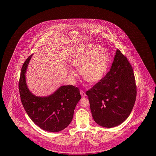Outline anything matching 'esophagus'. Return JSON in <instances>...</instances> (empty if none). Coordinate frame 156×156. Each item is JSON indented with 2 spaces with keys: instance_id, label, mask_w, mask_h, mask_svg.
Segmentation results:
<instances>
[{
  "instance_id": "obj_1",
  "label": "esophagus",
  "mask_w": 156,
  "mask_h": 156,
  "mask_svg": "<svg viewBox=\"0 0 156 156\" xmlns=\"http://www.w3.org/2000/svg\"><path fill=\"white\" fill-rule=\"evenodd\" d=\"M80 94L81 95V96L82 97H85L86 94V93H85V92H84V91L82 90H80Z\"/></svg>"
}]
</instances>
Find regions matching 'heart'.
I'll return each mask as SVG.
<instances>
[{"mask_svg": "<svg viewBox=\"0 0 156 156\" xmlns=\"http://www.w3.org/2000/svg\"><path fill=\"white\" fill-rule=\"evenodd\" d=\"M72 66L80 69L82 78L90 83H96L105 76L109 66V55L102 47L93 44H86L79 47L73 53L69 59ZM71 76L76 73L69 69Z\"/></svg>", "mask_w": 156, "mask_h": 156, "instance_id": "1", "label": "heart"}]
</instances>
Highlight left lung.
Returning <instances> with one entry per match:
<instances>
[{
  "mask_svg": "<svg viewBox=\"0 0 156 156\" xmlns=\"http://www.w3.org/2000/svg\"><path fill=\"white\" fill-rule=\"evenodd\" d=\"M136 94L132 67L118 49L110 71L86 91L95 122L108 128L117 126L128 118L134 105Z\"/></svg>",
  "mask_w": 156,
  "mask_h": 156,
  "instance_id": "8db88e82",
  "label": "left lung"
}]
</instances>
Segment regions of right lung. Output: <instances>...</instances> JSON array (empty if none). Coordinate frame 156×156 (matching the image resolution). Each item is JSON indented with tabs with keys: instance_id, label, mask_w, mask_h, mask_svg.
<instances>
[{
	"instance_id": "obj_1",
	"label": "right lung",
	"mask_w": 156,
	"mask_h": 156,
	"mask_svg": "<svg viewBox=\"0 0 156 156\" xmlns=\"http://www.w3.org/2000/svg\"><path fill=\"white\" fill-rule=\"evenodd\" d=\"M32 55L24 62L19 78L22 103L28 117L39 128L50 132H58L71 122L76 105L81 98L80 90L74 86L67 85L62 86L47 97L34 95L26 80V72Z\"/></svg>"
}]
</instances>
